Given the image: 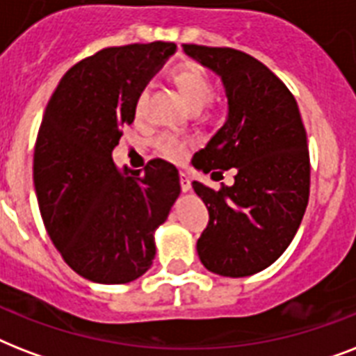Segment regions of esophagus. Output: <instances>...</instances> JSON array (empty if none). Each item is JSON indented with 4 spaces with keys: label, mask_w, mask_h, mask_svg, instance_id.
<instances>
[{
    "label": "esophagus",
    "mask_w": 356,
    "mask_h": 356,
    "mask_svg": "<svg viewBox=\"0 0 356 356\" xmlns=\"http://www.w3.org/2000/svg\"><path fill=\"white\" fill-rule=\"evenodd\" d=\"M181 190H183V192H190V190H192V183H190V179H188V175H186V173H181Z\"/></svg>",
    "instance_id": "esophagus-1"
}]
</instances>
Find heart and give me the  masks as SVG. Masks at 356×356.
Segmentation results:
<instances>
[{
  "mask_svg": "<svg viewBox=\"0 0 356 356\" xmlns=\"http://www.w3.org/2000/svg\"><path fill=\"white\" fill-rule=\"evenodd\" d=\"M172 81L173 85L177 86L179 94L184 97V102L188 103V107L195 113L205 107L214 96V85H212L211 77L200 66H194V64L175 70L172 74ZM145 103H147V90H142L134 102V114L136 116L144 114ZM153 145H155L156 153L164 156L166 161L181 162L186 156L190 144L188 140L179 138L175 134H161L153 142Z\"/></svg>",
  "mask_w": 356,
  "mask_h": 356,
  "instance_id": "heart-1",
  "label": "heart"
}]
</instances>
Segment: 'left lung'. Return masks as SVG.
Masks as SVG:
<instances>
[{"label": "left lung", "instance_id": "obj_1", "mask_svg": "<svg viewBox=\"0 0 356 356\" xmlns=\"http://www.w3.org/2000/svg\"><path fill=\"white\" fill-rule=\"evenodd\" d=\"M183 49L222 79L227 96V120L192 164L212 175L229 168L236 172L234 183L220 190L192 183L209 209L197 254L212 273L253 275L286 251L309 203L301 114L286 85L248 53L195 44Z\"/></svg>", "mask_w": 356, "mask_h": 356}]
</instances>
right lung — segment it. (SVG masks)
<instances>
[{
    "mask_svg": "<svg viewBox=\"0 0 356 356\" xmlns=\"http://www.w3.org/2000/svg\"><path fill=\"white\" fill-rule=\"evenodd\" d=\"M172 42L107 47L70 68L47 103L33 161L46 231L64 262L99 284L138 279L155 259V231L181 194L177 168L118 170L113 149L134 102L175 53Z\"/></svg>",
    "mask_w": 356,
    "mask_h": 356,
    "instance_id": "obj_1",
    "label": "right lung"
}]
</instances>
